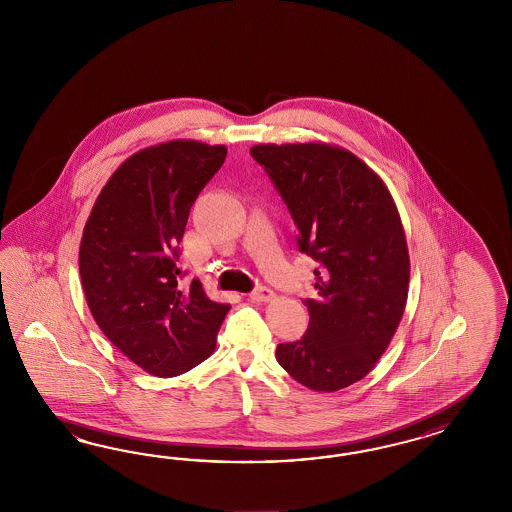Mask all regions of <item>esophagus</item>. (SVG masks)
<instances>
[{"instance_id": "obj_1", "label": "esophagus", "mask_w": 512, "mask_h": 512, "mask_svg": "<svg viewBox=\"0 0 512 512\" xmlns=\"http://www.w3.org/2000/svg\"><path fill=\"white\" fill-rule=\"evenodd\" d=\"M253 302H272L276 295H274V291L272 289H268V287H257L251 296H249Z\"/></svg>"}]
</instances>
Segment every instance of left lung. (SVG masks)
Listing matches in <instances>:
<instances>
[{
	"instance_id": "1",
	"label": "left lung",
	"mask_w": 512,
	"mask_h": 512,
	"mask_svg": "<svg viewBox=\"0 0 512 512\" xmlns=\"http://www.w3.org/2000/svg\"><path fill=\"white\" fill-rule=\"evenodd\" d=\"M295 221L298 249L319 263L306 334L279 343V366L300 385L336 392L372 372L402 321L409 251L385 182L326 142L249 150Z\"/></svg>"
}]
</instances>
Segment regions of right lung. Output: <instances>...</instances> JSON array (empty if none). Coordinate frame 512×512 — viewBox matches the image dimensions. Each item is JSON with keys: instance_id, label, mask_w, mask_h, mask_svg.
<instances>
[{"instance_id": "right-lung-1", "label": "right lung", "mask_w": 512, "mask_h": 512, "mask_svg": "<svg viewBox=\"0 0 512 512\" xmlns=\"http://www.w3.org/2000/svg\"><path fill=\"white\" fill-rule=\"evenodd\" d=\"M227 148L171 140L125 159L93 204L78 251L88 308L125 357L157 377L210 357L229 304L178 268L187 217Z\"/></svg>"}]
</instances>
